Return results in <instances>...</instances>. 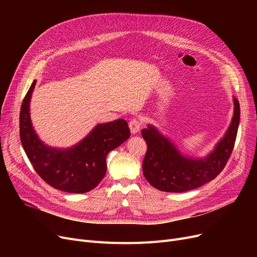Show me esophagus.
Returning <instances> with one entry per match:
<instances>
[{
  "instance_id": "obj_1",
  "label": "esophagus",
  "mask_w": 257,
  "mask_h": 257,
  "mask_svg": "<svg viewBox=\"0 0 257 257\" xmlns=\"http://www.w3.org/2000/svg\"><path fill=\"white\" fill-rule=\"evenodd\" d=\"M129 127L131 130L132 134H137L140 132L141 128H142V120L139 118H132L129 121Z\"/></svg>"
}]
</instances>
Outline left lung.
Listing matches in <instances>:
<instances>
[{
	"mask_svg": "<svg viewBox=\"0 0 257 257\" xmlns=\"http://www.w3.org/2000/svg\"><path fill=\"white\" fill-rule=\"evenodd\" d=\"M234 101L231 125L213 152L204 159L183 157L166 138L152 126L142 130L147 144L143 163L145 178L163 192L182 193L200 187L214 179L225 168L236 140L239 124V103Z\"/></svg>",
	"mask_w": 257,
	"mask_h": 257,
	"instance_id": "1",
	"label": "left lung"
}]
</instances>
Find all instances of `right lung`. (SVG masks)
I'll use <instances>...</instances> for the list:
<instances>
[{
  "label": "right lung",
  "instance_id": "right-lung-1",
  "mask_svg": "<svg viewBox=\"0 0 257 257\" xmlns=\"http://www.w3.org/2000/svg\"><path fill=\"white\" fill-rule=\"evenodd\" d=\"M36 81L24 98L20 112V138L36 173L54 188L66 193H86L104 178L106 156L130 137L125 119L118 118L94 128L74 148L57 150L37 139L29 114V103Z\"/></svg>",
  "mask_w": 257,
  "mask_h": 257
}]
</instances>
